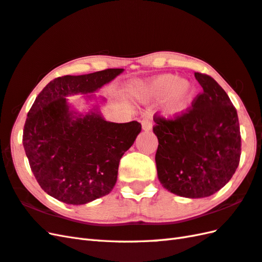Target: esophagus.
I'll list each match as a JSON object with an SVG mask.
<instances>
[{
    "label": "esophagus",
    "instance_id": "34e87169",
    "mask_svg": "<svg viewBox=\"0 0 262 262\" xmlns=\"http://www.w3.org/2000/svg\"><path fill=\"white\" fill-rule=\"evenodd\" d=\"M151 127H152V124H151V122H150L149 119H144V120H142V128H143L144 130L148 132V130L151 129Z\"/></svg>",
    "mask_w": 262,
    "mask_h": 262
}]
</instances>
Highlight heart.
Returning a JSON list of instances; mask_svg holds the SVG:
<instances>
[{
	"label": "heart",
	"instance_id": "heart-1",
	"mask_svg": "<svg viewBox=\"0 0 262 262\" xmlns=\"http://www.w3.org/2000/svg\"><path fill=\"white\" fill-rule=\"evenodd\" d=\"M144 94L150 99L165 98L163 114L167 118H177L189 108L195 95V86L189 80L165 74L147 83Z\"/></svg>",
	"mask_w": 262,
	"mask_h": 262
}]
</instances>
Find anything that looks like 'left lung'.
<instances>
[{
  "label": "left lung",
  "instance_id": "1",
  "mask_svg": "<svg viewBox=\"0 0 262 262\" xmlns=\"http://www.w3.org/2000/svg\"><path fill=\"white\" fill-rule=\"evenodd\" d=\"M203 87L192 108L175 119L154 116L158 138L157 175L165 189L186 198L213 195L239 165L241 137L237 111L216 80L195 73Z\"/></svg>",
  "mask_w": 262,
  "mask_h": 262
}]
</instances>
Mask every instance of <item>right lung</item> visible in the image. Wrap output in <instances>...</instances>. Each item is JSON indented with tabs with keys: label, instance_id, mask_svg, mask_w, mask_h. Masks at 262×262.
<instances>
[{
	"label": "right lung",
	"instance_id": "right-lung-1",
	"mask_svg": "<svg viewBox=\"0 0 262 262\" xmlns=\"http://www.w3.org/2000/svg\"><path fill=\"white\" fill-rule=\"evenodd\" d=\"M123 72L108 69L57 77L32 105L23 129V146L38 185L53 198L84 205L108 195L115 186L119 160L135 142L142 125L135 120L107 122L98 105L79 114L66 97L82 94L86 99H96L93 93Z\"/></svg>",
	"mask_w": 262,
	"mask_h": 262
}]
</instances>
